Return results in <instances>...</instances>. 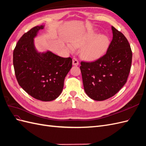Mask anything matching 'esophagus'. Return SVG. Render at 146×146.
I'll return each mask as SVG.
<instances>
[{
  "instance_id": "34e87169",
  "label": "esophagus",
  "mask_w": 146,
  "mask_h": 146,
  "mask_svg": "<svg viewBox=\"0 0 146 146\" xmlns=\"http://www.w3.org/2000/svg\"><path fill=\"white\" fill-rule=\"evenodd\" d=\"M72 64L74 66H78L79 64L78 60L76 58H74L72 59Z\"/></svg>"
}]
</instances>
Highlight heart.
Masks as SVG:
<instances>
[{"label": "heart", "mask_w": 146, "mask_h": 146, "mask_svg": "<svg viewBox=\"0 0 146 146\" xmlns=\"http://www.w3.org/2000/svg\"><path fill=\"white\" fill-rule=\"evenodd\" d=\"M95 31L88 32L78 37L72 42L74 47H79L85 45L82 51V56L88 60L99 58L107 50L109 46V39L105 35H99ZM70 49L72 47L69 46Z\"/></svg>", "instance_id": "1"}]
</instances>
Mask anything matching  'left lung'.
Here are the masks:
<instances>
[{
	"label": "left lung",
	"instance_id": "obj_1",
	"mask_svg": "<svg viewBox=\"0 0 146 146\" xmlns=\"http://www.w3.org/2000/svg\"><path fill=\"white\" fill-rule=\"evenodd\" d=\"M113 39L106 54L92 62L82 61L83 87L86 94L102 101L115 95L127 82L130 71L132 52L125 36L111 27Z\"/></svg>",
	"mask_w": 146,
	"mask_h": 146
}]
</instances>
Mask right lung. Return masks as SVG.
Here are the masks:
<instances>
[{"mask_svg":"<svg viewBox=\"0 0 146 146\" xmlns=\"http://www.w3.org/2000/svg\"><path fill=\"white\" fill-rule=\"evenodd\" d=\"M44 27H34L19 39L13 51V66L21 87L33 98L47 102L61 94L72 60L50 51L41 53L36 50L33 39Z\"/></svg>","mask_w":146,"mask_h":146,"instance_id":"obj_1","label":"right lung"}]
</instances>
